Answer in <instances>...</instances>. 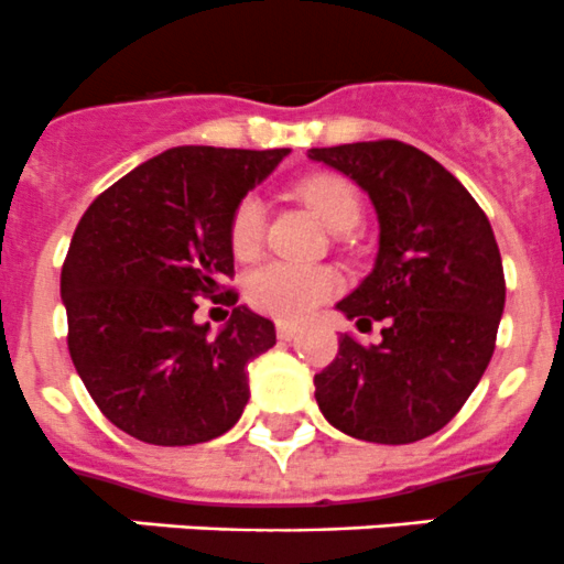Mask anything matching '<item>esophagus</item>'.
I'll list each match as a JSON object with an SVG mask.
<instances>
[{"instance_id": "34e87169", "label": "esophagus", "mask_w": 564, "mask_h": 564, "mask_svg": "<svg viewBox=\"0 0 564 564\" xmlns=\"http://www.w3.org/2000/svg\"><path fill=\"white\" fill-rule=\"evenodd\" d=\"M275 333H278V338H281V340H292L294 335L300 333V327H297V324H292V322H278Z\"/></svg>"}]
</instances>
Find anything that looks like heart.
I'll use <instances>...</instances> for the list:
<instances>
[{
  "label": "heart",
  "mask_w": 564,
  "mask_h": 564,
  "mask_svg": "<svg viewBox=\"0 0 564 564\" xmlns=\"http://www.w3.org/2000/svg\"><path fill=\"white\" fill-rule=\"evenodd\" d=\"M300 198L327 224L333 231L355 229L362 215L360 193L349 180L335 174H314L297 185ZM264 240V202L256 193H248L237 202L229 220V246L237 259H250L259 253ZM340 289L338 272L329 267L289 264L270 261L256 267L246 281V297L261 314L300 322L311 316L324 300Z\"/></svg>",
  "instance_id": "b5f03b06"
}]
</instances>
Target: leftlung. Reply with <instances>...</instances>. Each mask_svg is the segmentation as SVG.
Here are the masks:
<instances>
[{
  "mask_svg": "<svg viewBox=\"0 0 564 564\" xmlns=\"http://www.w3.org/2000/svg\"><path fill=\"white\" fill-rule=\"evenodd\" d=\"M355 180L379 218L377 264L338 303L357 327L384 322L382 344L340 335L316 373L329 425L377 445L445 429L491 362L505 311L502 256L480 204L442 163L395 139L308 150Z\"/></svg>",
  "mask_w": 564,
  "mask_h": 564,
  "instance_id": "1",
  "label": "left lung"
}]
</instances>
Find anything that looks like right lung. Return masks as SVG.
<instances>
[{"mask_svg":"<svg viewBox=\"0 0 564 564\" xmlns=\"http://www.w3.org/2000/svg\"><path fill=\"white\" fill-rule=\"evenodd\" d=\"M289 150L174 147L100 193L62 267L67 349L100 412L147 445L226 434L246 409L248 362L275 346V324L237 305L218 335L196 297L235 275L229 220Z\"/></svg>","mask_w":564,"mask_h":564,"instance_id":"right-lung-1","label":"right lung"}]
</instances>
